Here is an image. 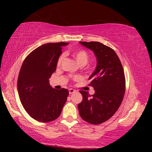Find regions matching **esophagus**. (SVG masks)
<instances>
[{
	"mask_svg": "<svg viewBox=\"0 0 152 152\" xmlns=\"http://www.w3.org/2000/svg\"><path fill=\"white\" fill-rule=\"evenodd\" d=\"M69 94H74V93H75V92H76V90L73 89V88H69Z\"/></svg>",
	"mask_w": 152,
	"mask_h": 152,
	"instance_id": "obj_1",
	"label": "esophagus"
}]
</instances>
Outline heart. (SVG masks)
I'll return each mask as SVG.
<instances>
[{"mask_svg": "<svg viewBox=\"0 0 152 152\" xmlns=\"http://www.w3.org/2000/svg\"><path fill=\"white\" fill-rule=\"evenodd\" d=\"M73 57L76 59V61L77 63L79 64L80 66H85L88 61V58H89V56H88V53H87L86 50H81V49H77V50H74L72 51ZM64 56L63 55H61L60 56L58 57V60H57V64L56 65L58 67L61 66V63L64 61ZM76 78H74V79H76Z\"/></svg>", "mask_w": 152, "mask_h": 152, "instance_id": "1", "label": "heart"}]
</instances>
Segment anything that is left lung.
Listing matches in <instances>:
<instances>
[{
	"instance_id": "left-lung-1",
	"label": "left lung",
	"mask_w": 152,
	"mask_h": 152,
	"mask_svg": "<svg viewBox=\"0 0 152 152\" xmlns=\"http://www.w3.org/2000/svg\"><path fill=\"white\" fill-rule=\"evenodd\" d=\"M80 43L94 52L97 66L88 84L94 87L95 94L91 96L87 91H80L83 99L78 105V111L85 121L100 124L114 116L123 101L126 88L124 71L111 48L96 41Z\"/></svg>"
}]
</instances>
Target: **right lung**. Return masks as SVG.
Masks as SVG:
<instances>
[{"label": "right lung", "mask_w": 152, "mask_h": 152, "mask_svg": "<svg viewBox=\"0 0 152 152\" xmlns=\"http://www.w3.org/2000/svg\"><path fill=\"white\" fill-rule=\"evenodd\" d=\"M67 44H43L31 52L23 62L17 84L19 98L28 114L38 121L56 119L67 100L69 91L53 88L48 81L56 69L62 46Z\"/></svg>", "instance_id": "add662e5"}]
</instances>
